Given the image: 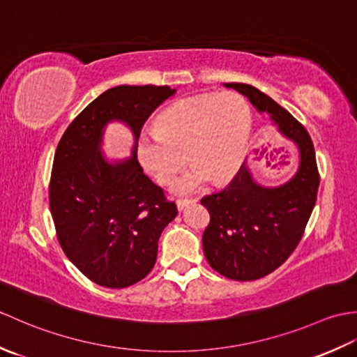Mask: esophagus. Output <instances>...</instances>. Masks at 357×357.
<instances>
[{
    "label": "esophagus",
    "mask_w": 357,
    "mask_h": 357,
    "mask_svg": "<svg viewBox=\"0 0 357 357\" xmlns=\"http://www.w3.org/2000/svg\"><path fill=\"white\" fill-rule=\"evenodd\" d=\"M196 201V198H183V199H178L176 201V207H178V210H184L187 206H190V204H195Z\"/></svg>",
    "instance_id": "obj_1"
}]
</instances>
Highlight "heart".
<instances>
[{
	"label": "heart",
	"mask_w": 357,
	"mask_h": 357,
	"mask_svg": "<svg viewBox=\"0 0 357 357\" xmlns=\"http://www.w3.org/2000/svg\"><path fill=\"white\" fill-rule=\"evenodd\" d=\"M155 132L139 136L144 169L161 185H170L188 159L193 165L174 192L190 193L210 179L224 183L236 174L247 150L250 112L230 92L192 96L165 109L155 121Z\"/></svg>",
	"instance_id": "heart-1"
}]
</instances>
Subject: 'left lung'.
I'll return each mask as SVG.
<instances>
[{
	"label": "left lung",
	"mask_w": 357,
	"mask_h": 357,
	"mask_svg": "<svg viewBox=\"0 0 357 357\" xmlns=\"http://www.w3.org/2000/svg\"><path fill=\"white\" fill-rule=\"evenodd\" d=\"M225 87L245 95L271 119L287 139L296 144L299 167L288 183L262 187L255 183L244 164L224 190L207 195L201 204L208 210L210 224L202 234V247L211 268L233 280H256L280 267L298 247L319 188V170L313 141L305 127L261 90L242 82ZM288 146L256 150L253 161L276 169L291 158Z\"/></svg>",
	"instance_id": "obj_1"
}]
</instances>
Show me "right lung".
<instances>
[{"label":"right lung","mask_w":357,"mask_h":357,"mask_svg":"<svg viewBox=\"0 0 357 357\" xmlns=\"http://www.w3.org/2000/svg\"><path fill=\"white\" fill-rule=\"evenodd\" d=\"M176 90L118 86L105 90L67 127L53 158L49 204L63 252L82 275L107 288L146 278L158 241L178 215L176 204L144 174L136 141L147 118ZM123 120L135 135L134 156L109 165L99 151L102 128Z\"/></svg>","instance_id":"obj_1"}]
</instances>
